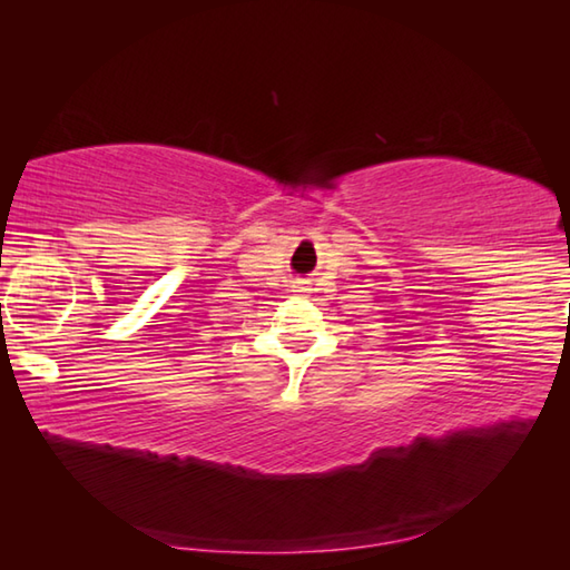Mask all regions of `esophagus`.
Instances as JSON below:
<instances>
[{
	"label": "esophagus",
	"instance_id": "1",
	"mask_svg": "<svg viewBox=\"0 0 570 570\" xmlns=\"http://www.w3.org/2000/svg\"><path fill=\"white\" fill-rule=\"evenodd\" d=\"M294 288H296V292H308V282H306V278H296Z\"/></svg>",
	"mask_w": 570,
	"mask_h": 570
}]
</instances>
